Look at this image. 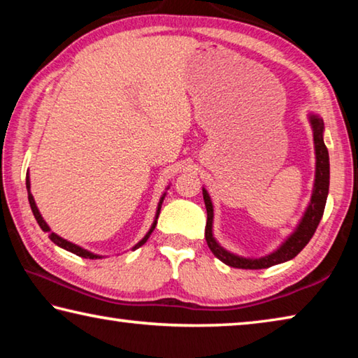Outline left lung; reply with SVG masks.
Returning a JSON list of instances; mask_svg holds the SVG:
<instances>
[{
	"label": "left lung",
	"mask_w": 358,
	"mask_h": 358,
	"mask_svg": "<svg viewBox=\"0 0 358 358\" xmlns=\"http://www.w3.org/2000/svg\"><path fill=\"white\" fill-rule=\"evenodd\" d=\"M310 123L313 128L314 137V151H316V175H314V187L311 194V201L308 208L303 213L300 222L289 237L284 240V243L278 248L276 251L266 254L264 257L251 259L241 257L237 254L230 252L217 243L213 237V203L205 187H202L205 208H207V226H205V240L215 256L229 266L234 268H245V270H259L268 268L278 264L287 262L294 259L303 248L308 245V241L313 238L314 232L322 220L327 196H329V185H330V161H329V150L324 143V121L316 113H310Z\"/></svg>",
	"instance_id": "1"
}]
</instances>
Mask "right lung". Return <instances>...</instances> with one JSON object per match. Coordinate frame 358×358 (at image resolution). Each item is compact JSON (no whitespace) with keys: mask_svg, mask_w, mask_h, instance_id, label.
<instances>
[{"mask_svg":"<svg viewBox=\"0 0 358 358\" xmlns=\"http://www.w3.org/2000/svg\"><path fill=\"white\" fill-rule=\"evenodd\" d=\"M27 189H28V201H29V207H31V210H33V215H34V217H36V221H38L39 227H41L42 230H44V232H48V238H50V240L53 241V243L58 245L59 248H63V250H66V251H69V252H72V254H76V256H80V257H83V259H101V256H98V254H93V252H90V251H87V250H83V248L77 246V245H74V243H71V241L64 240V238L59 237V235H57V234H53V232H52L50 227H48V224L44 221V217H42V215L39 213L38 207H36L34 197H33L31 191H29V175H27ZM164 197H166V192L162 194L161 201H159V203H157V210H156L155 221H153V224H151V227H150V230L147 232V235H145V237H143L141 241H138V243H137L134 248H132V250H137V248H141L142 245L147 243V240L150 238L151 232H153L155 227H156V221H157V216H159V210H161V205H162V201H164Z\"/></svg>","mask_w":358,"mask_h":358,"instance_id":"1","label":"right lung"}]
</instances>
